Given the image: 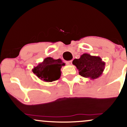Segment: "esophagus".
<instances>
[{"mask_svg": "<svg viewBox=\"0 0 127 127\" xmlns=\"http://www.w3.org/2000/svg\"><path fill=\"white\" fill-rule=\"evenodd\" d=\"M66 64L67 65H72V60L68 61V62H66Z\"/></svg>", "mask_w": 127, "mask_h": 127, "instance_id": "1", "label": "esophagus"}]
</instances>
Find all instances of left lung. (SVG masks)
<instances>
[{"mask_svg":"<svg viewBox=\"0 0 127 127\" xmlns=\"http://www.w3.org/2000/svg\"><path fill=\"white\" fill-rule=\"evenodd\" d=\"M79 70L81 76L95 79L102 75L105 62L98 56H93L89 54H83L79 59H75L72 62Z\"/></svg>","mask_w":127,"mask_h":127,"instance_id":"left-lung-1","label":"left lung"}]
</instances>
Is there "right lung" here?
Returning a JSON list of instances; mask_svg holds the SVG:
<instances>
[{"mask_svg":"<svg viewBox=\"0 0 127 127\" xmlns=\"http://www.w3.org/2000/svg\"><path fill=\"white\" fill-rule=\"evenodd\" d=\"M64 65L65 63L61 59L55 60L52 57H47L33 67L32 72L42 81L52 82L60 78L61 68Z\"/></svg>","mask_w":127,"mask_h":127,"instance_id":"right-lung-1","label":"right lung"}]
</instances>
